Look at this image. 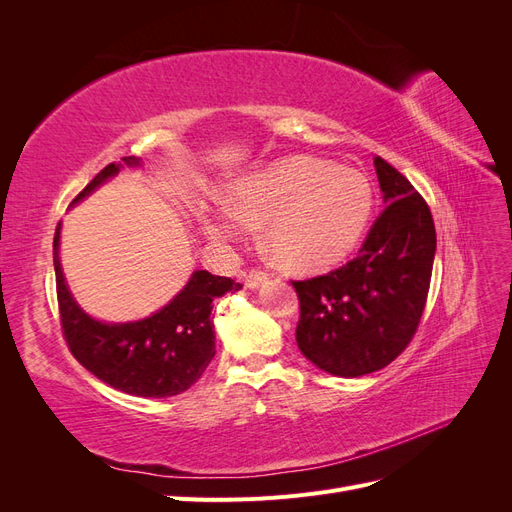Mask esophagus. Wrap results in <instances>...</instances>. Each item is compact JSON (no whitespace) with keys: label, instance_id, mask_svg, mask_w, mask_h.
<instances>
[{"label":"esophagus","instance_id":"1","mask_svg":"<svg viewBox=\"0 0 512 512\" xmlns=\"http://www.w3.org/2000/svg\"><path fill=\"white\" fill-rule=\"evenodd\" d=\"M267 280H269V273L252 269L250 273L245 275V286H247V288H258L260 284H265Z\"/></svg>","mask_w":512,"mask_h":512}]
</instances>
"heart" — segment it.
Returning a JSON list of instances; mask_svg holds the SVG:
<instances>
[{
	"instance_id": "1",
	"label": "heart",
	"mask_w": 512,
	"mask_h": 512,
	"mask_svg": "<svg viewBox=\"0 0 512 512\" xmlns=\"http://www.w3.org/2000/svg\"><path fill=\"white\" fill-rule=\"evenodd\" d=\"M371 190L352 168L312 158H286L232 183L226 209L203 215L213 239H239L247 228L265 226L275 262L312 273L342 260L369 220Z\"/></svg>"
}]
</instances>
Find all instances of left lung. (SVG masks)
Returning a JSON list of instances; mask_svg holds the SVG:
<instances>
[{
  "mask_svg": "<svg viewBox=\"0 0 512 512\" xmlns=\"http://www.w3.org/2000/svg\"><path fill=\"white\" fill-rule=\"evenodd\" d=\"M384 211L359 254L327 275L292 282L299 294L297 344L333 376L359 378L395 361L421 322L436 256L425 198L382 158L374 160Z\"/></svg>",
  "mask_w": 512,
  "mask_h": 512,
  "instance_id": "obj_1",
  "label": "left lung"
}]
</instances>
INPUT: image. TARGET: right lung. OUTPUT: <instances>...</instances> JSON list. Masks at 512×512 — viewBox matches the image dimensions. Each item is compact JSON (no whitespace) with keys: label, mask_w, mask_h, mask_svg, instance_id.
<instances>
[{"label":"right lung","mask_w":512,"mask_h":512,"mask_svg":"<svg viewBox=\"0 0 512 512\" xmlns=\"http://www.w3.org/2000/svg\"><path fill=\"white\" fill-rule=\"evenodd\" d=\"M121 160L126 166L141 164L134 156ZM123 164L104 166L72 205L117 175ZM53 262L61 331L72 356L108 386L136 397H173L198 382L215 354L213 301L241 288L230 277L194 271L190 282L160 312L136 322L106 324L87 316L72 299L59 265V226Z\"/></svg>","instance_id":"obj_1"}]
</instances>
